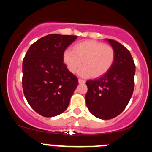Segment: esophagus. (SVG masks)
<instances>
[{"label": "esophagus", "mask_w": 152, "mask_h": 152, "mask_svg": "<svg viewBox=\"0 0 152 152\" xmlns=\"http://www.w3.org/2000/svg\"><path fill=\"white\" fill-rule=\"evenodd\" d=\"M78 82L80 84H84L85 83V80H83V79H78Z\"/></svg>", "instance_id": "1"}]
</instances>
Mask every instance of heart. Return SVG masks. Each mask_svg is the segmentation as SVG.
<instances>
[{"label": "heart", "instance_id": "1", "mask_svg": "<svg viewBox=\"0 0 152 152\" xmlns=\"http://www.w3.org/2000/svg\"><path fill=\"white\" fill-rule=\"evenodd\" d=\"M116 53L110 45L94 40H87L75 44L73 49H66L63 53V61L69 72L81 77H101L111 69L115 61Z\"/></svg>", "mask_w": 152, "mask_h": 152}]
</instances>
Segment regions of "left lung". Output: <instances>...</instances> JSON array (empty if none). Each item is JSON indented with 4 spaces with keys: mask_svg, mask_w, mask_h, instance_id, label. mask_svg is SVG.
<instances>
[{
    "mask_svg": "<svg viewBox=\"0 0 152 152\" xmlns=\"http://www.w3.org/2000/svg\"><path fill=\"white\" fill-rule=\"evenodd\" d=\"M116 58L111 69L101 77L86 82V104L90 112L101 119H111L121 113L134 90L135 65L129 51L115 40L106 39Z\"/></svg>",
    "mask_w": 152,
    "mask_h": 152,
    "instance_id": "8db88e82",
    "label": "left lung"
}]
</instances>
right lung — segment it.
<instances>
[{
	"label": "right lung",
	"instance_id": "obj_1",
	"mask_svg": "<svg viewBox=\"0 0 152 152\" xmlns=\"http://www.w3.org/2000/svg\"><path fill=\"white\" fill-rule=\"evenodd\" d=\"M77 36L49 34L30 45L23 61V90L30 107L41 116L62 113L78 85L63 62V53Z\"/></svg>",
	"mask_w": 152,
	"mask_h": 152
}]
</instances>
